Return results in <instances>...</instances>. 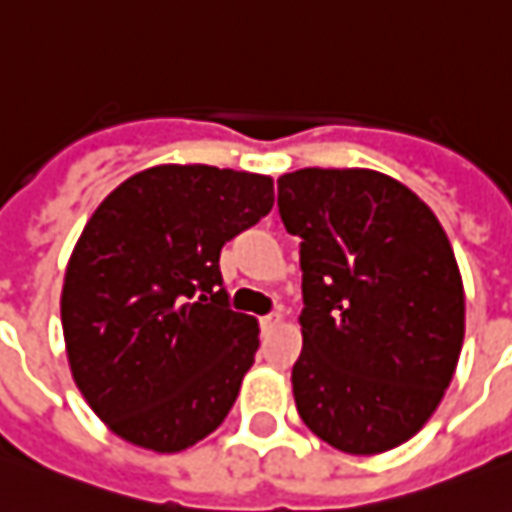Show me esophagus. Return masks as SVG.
<instances>
[{"mask_svg":"<svg viewBox=\"0 0 512 512\" xmlns=\"http://www.w3.org/2000/svg\"><path fill=\"white\" fill-rule=\"evenodd\" d=\"M281 312H270V315L262 317V329H273V326H278L281 323Z\"/></svg>","mask_w":512,"mask_h":512,"instance_id":"esophagus-1","label":"esophagus"}]
</instances>
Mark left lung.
Here are the masks:
<instances>
[{"mask_svg": "<svg viewBox=\"0 0 512 512\" xmlns=\"http://www.w3.org/2000/svg\"><path fill=\"white\" fill-rule=\"evenodd\" d=\"M278 214L301 236V421L345 454H382L438 410L465 337L460 267L438 217L373 169L278 178Z\"/></svg>", "mask_w": 512, "mask_h": 512, "instance_id": "obj_1", "label": "left lung"}]
</instances>
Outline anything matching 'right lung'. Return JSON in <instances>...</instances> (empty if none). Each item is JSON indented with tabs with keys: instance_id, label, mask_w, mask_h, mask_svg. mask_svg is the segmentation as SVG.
<instances>
[{
	"instance_id": "right-lung-1",
	"label": "right lung",
	"mask_w": 512,
	"mask_h": 512,
	"mask_svg": "<svg viewBox=\"0 0 512 512\" xmlns=\"http://www.w3.org/2000/svg\"><path fill=\"white\" fill-rule=\"evenodd\" d=\"M273 200L267 175L161 164L91 214L63 278V340L74 384L114 435L172 454L225 421L259 323L228 306L220 250Z\"/></svg>"
}]
</instances>
